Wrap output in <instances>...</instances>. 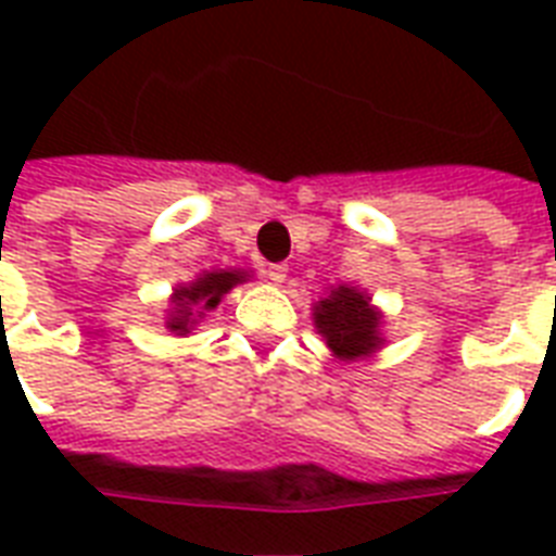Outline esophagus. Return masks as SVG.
Instances as JSON below:
<instances>
[{
  "instance_id": "34e87169",
  "label": "esophagus",
  "mask_w": 556,
  "mask_h": 556,
  "mask_svg": "<svg viewBox=\"0 0 556 556\" xmlns=\"http://www.w3.org/2000/svg\"><path fill=\"white\" fill-rule=\"evenodd\" d=\"M262 274H265V279H268V282L279 286V282H286L288 265H282V262H274V265H268V268L262 270Z\"/></svg>"
}]
</instances>
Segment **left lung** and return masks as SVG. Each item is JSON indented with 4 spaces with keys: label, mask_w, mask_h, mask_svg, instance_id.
Segmentation results:
<instances>
[{
    "label": "left lung",
    "mask_w": 556,
    "mask_h": 556,
    "mask_svg": "<svg viewBox=\"0 0 556 556\" xmlns=\"http://www.w3.org/2000/svg\"><path fill=\"white\" fill-rule=\"evenodd\" d=\"M314 326L331 349V355L346 364L369 357L383 343L380 312L371 305V296L355 286L331 288V294L314 305Z\"/></svg>",
    "instance_id": "left-lung-1"
}]
</instances>
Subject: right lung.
Listing matches in <instances>:
<instances>
[{"instance_id":"obj_1","label":"right lung","mask_w":556,"mask_h":556,"mask_svg":"<svg viewBox=\"0 0 556 556\" xmlns=\"http://www.w3.org/2000/svg\"><path fill=\"white\" fill-rule=\"evenodd\" d=\"M244 279H248L244 270H207L192 279L190 286H178L173 291V312L167 317V329L176 334H190L195 320L204 317V312H213L222 303V296Z\"/></svg>"}]
</instances>
